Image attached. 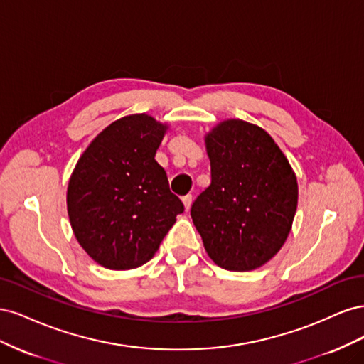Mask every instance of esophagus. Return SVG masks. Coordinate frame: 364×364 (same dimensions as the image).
I'll return each mask as SVG.
<instances>
[{
    "mask_svg": "<svg viewBox=\"0 0 364 364\" xmlns=\"http://www.w3.org/2000/svg\"><path fill=\"white\" fill-rule=\"evenodd\" d=\"M182 202H183V206H185L186 211H188V209L191 208V203H193V196H191V194L183 196V197H182Z\"/></svg>",
    "mask_w": 364,
    "mask_h": 364,
    "instance_id": "1",
    "label": "esophagus"
}]
</instances>
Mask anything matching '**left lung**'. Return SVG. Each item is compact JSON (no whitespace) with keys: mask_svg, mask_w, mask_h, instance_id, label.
I'll return each mask as SVG.
<instances>
[{"mask_svg":"<svg viewBox=\"0 0 364 364\" xmlns=\"http://www.w3.org/2000/svg\"><path fill=\"white\" fill-rule=\"evenodd\" d=\"M205 142L211 185L193 202L194 226L218 267H261L277 255L291 229L294 171L267 132L246 121H223Z\"/></svg>","mask_w":364,"mask_h":364,"instance_id":"1","label":"left lung"}]
</instances>
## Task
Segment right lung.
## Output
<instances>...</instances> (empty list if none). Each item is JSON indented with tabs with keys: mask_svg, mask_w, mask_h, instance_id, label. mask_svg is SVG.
<instances>
[{
	"mask_svg": "<svg viewBox=\"0 0 364 364\" xmlns=\"http://www.w3.org/2000/svg\"><path fill=\"white\" fill-rule=\"evenodd\" d=\"M165 130L146 114L117 119L71 174L67 205L74 235L106 269L129 270L150 261L183 213L155 161Z\"/></svg>",
	"mask_w": 364,
	"mask_h": 364,
	"instance_id": "add662e5",
	"label": "right lung"
}]
</instances>
